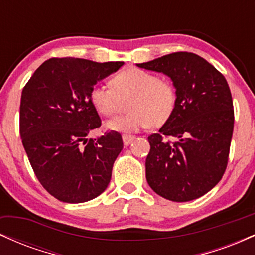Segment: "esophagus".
<instances>
[{
    "label": "esophagus",
    "instance_id": "34e87169",
    "mask_svg": "<svg viewBox=\"0 0 255 255\" xmlns=\"http://www.w3.org/2000/svg\"><path fill=\"white\" fill-rule=\"evenodd\" d=\"M134 139H135V137L131 136V135H124V136H122V140H124V144H125V146L130 145L131 142L134 141Z\"/></svg>",
    "mask_w": 255,
    "mask_h": 255
}]
</instances>
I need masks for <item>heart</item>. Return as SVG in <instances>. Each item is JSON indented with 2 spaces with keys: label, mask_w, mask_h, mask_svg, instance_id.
<instances>
[{
  "label": "heart",
  "mask_w": 255,
  "mask_h": 255,
  "mask_svg": "<svg viewBox=\"0 0 255 255\" xmlns=\"http://www.w3.org/2000/svg\"><path fill=\"white\" fill-rule=\"evenodd\" d=\"M91 103L99 114L113 116L128 101L126 115L108 121L110 130L135 133L147 126L164 125L176 105V90L166 79L139 68H127L111 79V86L95 85Z\"/></svg>",
  "instance_id": "obj_1"
}]
</instances>
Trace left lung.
Here are the masks:
<instances>
[{"instance_id": "obj_1", "label": "left lung", "mask_w": 255, "mask_h": 255, "mask_svg": "<svg viewBox=\"0 0 255 255\" xmlns=\"http://www.w3.org/2000/svg\"><path fill=\"white\" fill-rule=\"evenodd\" d=\"M137 67L168 75L176 105L158 133L148 136L146 180L160 197L183 203L198 199L221 181L234 130V107L227 80L211 63L180 51ZM168 137H176L175 143Z\"/></svg>"}]
</instances>
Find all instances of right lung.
Wrapping results in <instances>:
<instances>
[{"label": "right lung", "instance_id": "obj_1", "mask_svg": "<svg viewBox=\"0 0 255 255\" xmlns=\"http://www.w3.org/2000/svg\"><path fill=\"white\" fill-rule=\"evenodd\" d=\"M124 62L49 58L25 85L20 102V136L42 186L63 203H85L107 189L115 159L124 148L121 134L101 127L91 90Z\"/></svg>", "mask_w": 255, "mask_h": 255}]
</instances>
